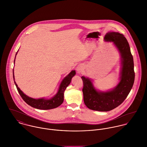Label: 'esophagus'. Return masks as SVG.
<instances>
[{"mask_svg": "<svg viewBox=\"0 0 147 147\" xmlns=\"http://www.w3.org/2000/svg\"><path fill=\"white\" fill-rule=\"evenodd\" d=\"M84 70V67L82 65H79L77 67V71L78 73H81Z\"/></svg>", "mask_w": 147, "mask_h": 147, "instance_id": "esophagus-1", "label": "esophagus"}]
</instances>
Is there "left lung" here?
<instances>
[{
    "label": "left lung",
    "mask_w": 147,
    "mask_h": 147,
    "mask_svg": "<svg viewBox=\"0 0 147 147\" xmlns=\"http://www.w3.org/2000/svg\"><path fill=\"white\" fill-rule=\"evenodd\" d=\"M105 40L113 42L120 53V82L115 88L104 92L96 90L90 79L81 77L84 103L89 109L98 111H109L121 105L129 94L135 80L134 59L126 38L119 32H110L107 33Z\"/></svg>",
    "instance_id": "1"
}]
</instances>
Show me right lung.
Listing matches in <instances>:
<instances>
[{"label": "right lung", "mask_w": 147, "mask_h": 147, "mask_svg": "<svg viewBox=\"0 0 147 147\" xmlns=\"http://www.w3.org/2000/svg\"><path fill=\"white\" fill-rule=\"evenodd\" d=\"M17 54V53H16ZM15 63V60H14ZM76 75V71L72 70L64 79L62 81L57 93L55 96L51 98L50 99H45L44 98L41 99H33L29 97L28 96L24 94L23 91L18 88L16 82L14 81V83L16 86L17 90L20 95L23 99L31 107L39 109V110H50L56 108L59 106L63 102V94L66 88L70 84L71 78ZM13 77L15 80L13 70Z\"/></svg>", "instance_id": "1"}]
</instances>
